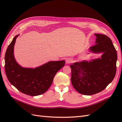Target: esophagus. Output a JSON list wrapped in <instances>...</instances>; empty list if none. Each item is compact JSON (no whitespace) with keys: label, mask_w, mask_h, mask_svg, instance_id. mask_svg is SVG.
<instances>
[{"label":"esophagus","mask_w":122,"mask_h":122,"mask_svg":"<svg viewBox=\"0 0 122 122\" xmlns=\"http://www.w3.org/2000/svg\"><path fill=\"white\" fill-rule=\"evenodd\" d=\"M72 60H71V59H70V58H67L66 61V63H67V64H70L71 62H72Z\"/></svg>","instance_id":"34e87169"}]
</instances>
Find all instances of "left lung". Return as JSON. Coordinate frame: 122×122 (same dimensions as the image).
<instances>
[{"label": "left lung", "mask_w": 122, "mask_h": 122, "mask_svg": "<svg viewBox=\"0 0 122 122\" xmlns=\"http://www.w3.org/2000/svg\"><path fill=\"white\" fill-rule=\"evenodd\" d=\"M95 45L89 51L102 53L101 57L90 61L74 62L71 68V82L81 94L92 95L104 90L112 82L116 73L117 53L112 40L104 35L95 34Z\"/></svg>", "instance_id": "8db88e82"}]
</instances>
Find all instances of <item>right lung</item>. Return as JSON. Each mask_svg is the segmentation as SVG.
I'll list each match as a JSON object with an SVG mask.
<instances>
[{"label": "right lung", "instance_id": "1", "mask_svg": "<svg viewBox=\"0 0 122 122\" xmlns=\"http://www.w3.org/2000/svg\"><path fill=\"white\" fill-rule=\"evenodd\" d=\"M19 35L14 38L5 54V71L10 82L22 93L36 96L48 90L56 73L65 61H51L36 68H23L18 64L14 54V45Z\"/></svg>", "mask_w": 122, "mask_h": 122}]
</instances>
